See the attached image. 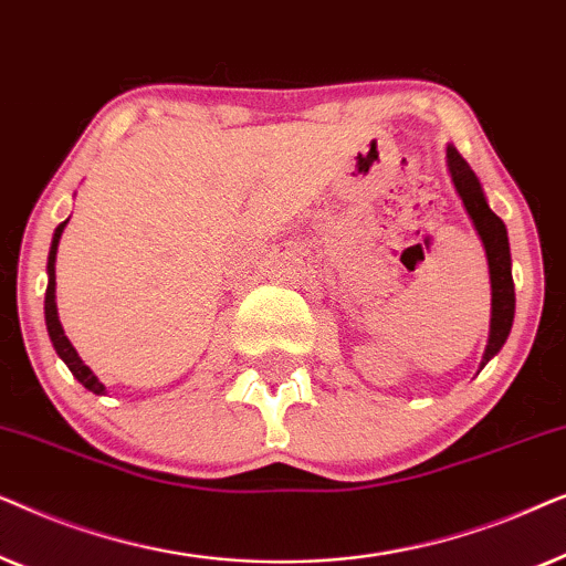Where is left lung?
Listing matches in <instances>:
<instances>
[{
	"mask_svg": "<svg viewBox=\"0 0 566 566\" xmlns=\"http://www.w3.org/2000/svg\"><path fill=\"white\" fill-rule=\"evenodd\" d=\"M448 169H451L453 185L459 190V196L467 206V211L474 221V227L482 237L486 260H490V277H492V324H490V345L484 350L482 366L492 355L500 353V347L505 345L513 327L515 316V283L513 273H510V242H507V229L497 213L486 206V198L479 185L474 169L469 167V161L461 157L453 146H448Z\"/></svg>",
	"mask_w": 566,
	"mask_h": 566,
	"instance_id": "1",
	"label": "left lung"
}]
</instances>
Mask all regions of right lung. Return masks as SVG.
<instances>
[{"label": "right lung", "instance_id": "add662e5", "mask_svg": "<svg viewBox=\"0 0 566 566\" xmlns=\"http://www.w3.org/2000/svg\"><path fill=\"white\" fill-rule=\"evenodd\" d=\"M69 221V219H66ZM64 223H59L56 227V234H53V242H51V252H49V289H45V327H49V337L53 347H56L59 358L66 363L69 370H72V376L80 381L84 389H90L92 394H103L105 386L97 381V376L92 374V370L84 366L80 355L69 343L64 329H61V322H59V312H56V250H59V239H61V231L66 227Z\"/></svg>", "mask_w": 566, "mask_h": 566}]
</instances>
